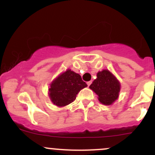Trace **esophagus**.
<instances>
[{
    "mask_svg": "<svg viewBox=\"0 0 155 155\" xmlns=\"http://www.w3.org/2000/svg\"><path fill=\"white\" fill-rule=\"evenodd\" d=\"M91 81H89V82H87V86H89V85H91Z\"/></svg>",
    "mask_w": 155,
    "mask_h": 155,
    "instance_id": "obj_1",
    "label": "esophagus"
}]
</instances>
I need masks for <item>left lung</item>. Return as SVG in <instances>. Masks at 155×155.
I'll return each mask as SVG.
<instances>
[{"mask_svg":"<svg viewBox=\"0 0 155 155\" xmlns=\"http://www.w3.org/2000/svg\"><path fill=\"white\" fill-rule=\"evenodd\" d=\"M89 87L97 95L101 104L109 106L118 100L121 84L109 70H103L97 73V79Z\"/></svg>","mask_w":155,"mask_h":155,"instance_id":"left-lung-1","label":"left lung"}]
</instances>
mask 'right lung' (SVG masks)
Returning a JSON list of instances; mask_svg holds the SVG:
<instances>
[{
  "label": "right lung",
  "mask_w": 155,
  "mask_h": 155,
  "mask_svg": "<svg viewBox=\"0 0 155 155\" xmlns=\"http://www.w3.org/2000/svg\"><path fill=\"white\" fill-rule=\"evenodd\" d=\"M49 85L48 97L51 103L58 107H65L73 102L77 94L87 86L79 73L70 69L59 74Z\"/></svg>",
  "instance_id": "add662e5"
}]
</instances>
